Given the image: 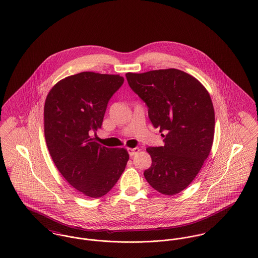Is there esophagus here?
<instances>
[{
  "instance_id": "34e87169",
  "label": "esophagus",
  "mask_w": 258,
  "mask_h": 258,
  "mask_svg": "<svg viewBox=\"0 0 258 258\" xmlns=\"http://www.w3.org/2000/svg\"><path fill=\"white\" fill-rule=\"evenodd\" d=\"M127 150H128V154H130L131 156H134V155H136L137 153L140 152V148H139V147H136V148H128Z\"/></svg>"
}]
</instances>
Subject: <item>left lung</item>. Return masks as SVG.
<instances>
[{"mask_svg":"<svg viewBox=\"0 0 258 258\" xmlns=\"http://www.w3.org/2000/svg\"><path fill=\"white\" fill-rule=\"evenodd\" d=\"M125 76L164 138V146L146 148L152 164L144 177L159 193L176 195L195 179L212 149L215 111L210 94L195 77L174 68Z\"/></svg>","mask_w":258,"mask_h":258,"instance_id":"8db88e82","label":"left lung"}]
</instances>
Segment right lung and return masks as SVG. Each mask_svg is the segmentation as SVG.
I'll return each mask as SVG.
<instances>
[{
    "label": "right lung",
    "mask_w": 258,
    "mask_h": 258,
    "mask_svg": "<svg viewBox=\"0 0 258 258\" xmlns=\"http://www.w3.org/2000/svg\"><path fill=\"white\" fill-rule=\"evenodd\" d=\"M119 75L81 72L57 82L44 104V137L50 156L66 181L91 198L106 195L125 168L124 148L93 141L111 97L123 83Z\"/></svg>",
    "instance_id": "1"
}]
</instances>
